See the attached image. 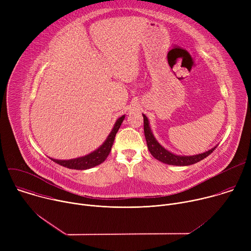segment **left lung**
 <instances>
[{
    "label": "left lung",
    "instance_id": "1",
    "mask_svg": "<svg viewBox=\"0 0 251 251\" xmlns=\"http://www.w3.org/2000/svg\"><path fill=\"white\" fill-rule=\"evenodd\" d=\"M143 117H144V133H145V138L147 141L148 149L155 159H157L165 164L173 165V166L193 165V164H196V163L203 160L204 158H206L217 148V147H214L205 153L195 155V156H177V155L172 154L171 152L166 150L164 147H162L157 142V140L155 139V137L152 134L147 117L144 114H143Z\"/></svg>",
    "mask_w": 251,
    "mask_h": 251
}]
</instances>
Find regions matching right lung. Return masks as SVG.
I'll return each mask as SVG.
<instances>
[{"instance_id":"right-lung-1","label":"right lung","mask_w":251,"mask_h":251,"mask_svg":"<svg viewBox=\"0 0 251 251\" xmlns=\"http://www.w3.org/2000/svg\"><path fill=\"white\" fill-rule=\"evenodd\" d=\"M125 118V115L121 116L115 123L111 133L109 134V136L107 137V139L105 140V142L103 144L94 152L90 153L87 156L81 157V158H77V159H74V160H55V159H50L53 162H55L56 164L63 166L65 168L68 169H74V170H86V169H90L92 167H95L99 164H101L102 162H104L106 160V158L108 157L113 142L116 136V133L118 132L123 120Z\"/></svg>"}]
</instances>
